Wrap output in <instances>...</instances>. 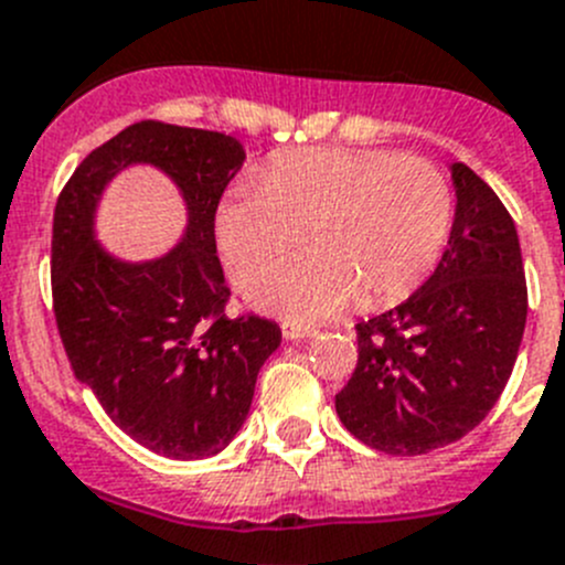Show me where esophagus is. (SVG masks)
<instances>
[{
    "instance_id": "1",
    "label": "esophagus",
    "mask_w": 565,
    "mask_h": 565,
    "mask_svg": "<svg viewBox=\"0 0 565 565\" xmlns=\"http://www.w3.org/2000/svg\"><path fill=\"white\" fill-rule=\"evenodd\" d=\"M281 334H284V340H309V337L318 334V329H312V326H303V323H295V320H284Z\"/></svg>"
}]
</instances>
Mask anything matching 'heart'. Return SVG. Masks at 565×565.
<instances>
[{
  "mask_svg": "<svg viewBox=\"0 0 565 565\" xmlns=\"http://www.w3.org/2000/svg\"><path fill=\"white\" fill-rule=\"evenodd\" d=\"M451 217L449 181L424 158L309 147L236 181L214 211V236L231 278L247 284L307 230L313 247L247 289L262 312L307 323L356 295L373 309L413 292L435 270Z\"/></svg>",
  "mask_w": 565,
  "mask_h": 565,
  "instance_id": "b5f03b06",
  "label": "heart"
}]
</instances>
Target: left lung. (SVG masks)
I'll use <instances>...</instances> for the list:
<instances>
[{
  "instance_id": "8db88e82",
  "label": "left lung",
  "mask_w": 565,
  "mask_h": 565,
  "mask_svg": "<svg viewBox=\"0 0 565 565\" xmlns=\"http://www.w3.org/2000/svg\"><path fill=\"white\" fill-rule=\"evenodd\" d=\"M449 170L457 203L446 253L404 303L356 323L360 360L334 398L345 429L384 455H426L482 424L524 337L513 217L466 163Z\"/></svg>"
}]
</instances>
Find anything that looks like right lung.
<instances>
[{
    "label": "right lung",
    "instance_id": "obj_1",
    "mask_svg": "<svg viewBox=\"0 0 565 565\" xmlns=\"http://www.w3.org/2000/svg\"><path fill=\"white\" fill-rule=\"evenodd\" d=\"M139 162L177 183L188 225L167 254L128 263L98 245L96 209ZM242 163L234 136L139 122L88 152L55 205L52 300L72 371L125 435L170 460L214 457L234 440L281 345L273 320L225 315L214 211Z\"/></svg>",
    "mask_w": 565,
    "mask_h": 565
}]
</instances>
